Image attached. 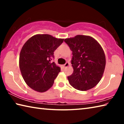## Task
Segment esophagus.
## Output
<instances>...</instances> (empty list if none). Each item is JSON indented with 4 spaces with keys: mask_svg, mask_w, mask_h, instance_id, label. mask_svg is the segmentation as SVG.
<instances>
[{
    "mask_svg": "<svg viewBox=\"0 0 124 124\" xmlns=\"http://www.w3.org/2000/svg\"><path fill=\"white\" fill-rule=\"evenodd\" d=\"M69 65H70V63H69L68 62H66V63H65V64L63 65L64 68H66V67H68V66H69Z\"/></svg>",
    "mask_w": 124,
    "mask_h": 124,
    "instance_id": "esophagus-1",
    "label": "esophagus"
}]
</instances>
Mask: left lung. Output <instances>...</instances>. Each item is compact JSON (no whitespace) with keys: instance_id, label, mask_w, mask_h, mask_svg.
I'll list each match as a JSON object with an SVG mask.
<instances>
[{"instance_id":"1","label":"left lung","mask_w":124,"mask_h":124,"mask_svg":"<svg viewBox=\"0 0 124 124\" xmlns=\"http://www.w3.org/2000/svg\"><path fill=\"white\" fill-rule=\"evenodd\" d=\"M72 51L73 74L69 83L75 89L86 91L100 82L106 66V56L101 46L93 38L78 35L64 39Z\"/></svg>"}]
</instances>
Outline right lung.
I'll return each mask as SVG.
<instances>
[{
	"label": "right lung",
	"mask_w": 124,
	"mask_h": 124,
	"mask_svg": "<svg viewBox=\"0 0 124 124\" xmlns=\"http://www.w3.org/2000/svg\"><path fill=\"white\" fill-rule=\"evenodd\" d=\"M63 40L49 34H37L24 43L20 52L19 66L23 78L31 89L44 92L53 85L61 68L51 61L54 52Z\"/></svg>",
	"instance_id": "obj_1"
}]
</instances>
